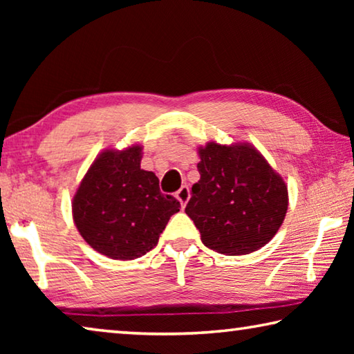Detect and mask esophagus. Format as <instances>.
<instances>
[{
	"mask_svg": "<svg viewBox=\"0 0 354 354\" xmlns=\"http://www.w3.org/2000/svg\"><path fill=\"white\" fill-rule=\"evenodd\" d=\"M176 198L179 200V203H181L183 207L187 205V201L190 198V192L187 185H183V187L176 192Z\"/></svg>",
	"mask_w": 354,
	"mask_h": 354,
	"instance_id": "esophagus-1",
	"label": "esophagus"
}]
</instances>
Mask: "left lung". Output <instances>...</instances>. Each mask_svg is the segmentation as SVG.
Segmentation results:
<instances>
[{"mask_svg": "<svg viewBox=\"0 0 354 354\" xmlns=\"http://www.w3.org/2000/svg\"><path fill=\"white\" fill-rule=\"evenodd\" d=\"M200 181L192 185L185 214L205 247L227 256L248 254L277 234L287 212V185L247 143L198 149Z\"/></svg>", "mask_w": 354, "mask_h": 354, "instance_id": "left-lung-1", "label": "left lung"}]
</instances>
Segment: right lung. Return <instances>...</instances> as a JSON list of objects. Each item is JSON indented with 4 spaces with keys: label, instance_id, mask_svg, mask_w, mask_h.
<instances>
[{
    "label": "right lung",
    "instance_id": "add662e5",
    "mask_svg": "<svg viewBox=\"0 0 354 354\" xmlns=\"http://www.w3.org/2000/svg\"><path fill=\"white\" fill-rule=\"evenodd\" d=\"M142 148L101 153L73 198L75 225L93 250L131 261L158 245L179 201L164 195L153 171L140 169Z\"/></svg>",
    "mask_w": 354,
    "mask_h": 354
}]
</instances>
